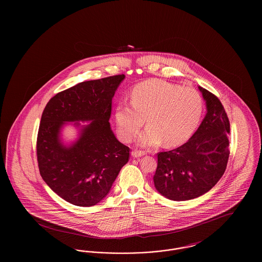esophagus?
<instances>
[{
  "label": "esophagus",
  "mask_w": 262,
  "mask_h": 262,
  "mask_svg": "<svg viewBox=\"0 0 262 262\" xmlns=\"http://www.w3.org/2000/svg\"><path fill=\"white\" fill-rule=\"evenodd\" d=\"M143 155H144V152H141V151L135 150V151L132 152V156H133L134 158H138V157H141V156H143Z\"/></svg>",
  "instance_id": "1"
}]
</instances>
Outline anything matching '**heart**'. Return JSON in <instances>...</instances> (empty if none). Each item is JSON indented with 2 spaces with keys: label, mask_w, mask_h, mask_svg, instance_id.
Here are the masks:
<instances>
[{
  "label": "heart",
  "mask_w": 262,
  "mask_h": 262,
  "mask_svg": "<svg viewBox=\"0 0 262 262\" xmlns=\"http://www.w3.org/2000/svg\"><path fill=\"white\" fill-rule=\"evenodd\" d=\"M202 111L203 101L195 89L154 79L134 88L132 103L118 104L115 121L124 141L133 140L146 119L148 126L137 138L139 146L152 148L163 141L174 146L193 134Z\"/></svg>",
  "instance_id": "heart-1"
}]
</instances>
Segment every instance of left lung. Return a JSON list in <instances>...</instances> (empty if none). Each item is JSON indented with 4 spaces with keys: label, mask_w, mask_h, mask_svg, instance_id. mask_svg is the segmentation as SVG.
Returning a JSON list of instances; mask_svg holds the SVG:
<instances>
[{
    "label": "left lung",
    "mask_w": 262,
    "mask_h": 262,
    "mask_svg": "<svg viewBox=\"0 0 262 262\" xmlns=\"http://www.w3.org/2000/svg\"><path fill=\"white\" fill-rule=\"evenodd\" d=\"M206 115L182 146L158 153L153 177L157 191L168 200L185 201L209 191L224 174L229 159L230 123L220 100L199 86Z\"/></svg>",
    "instance_id": "8db88e82"
}]
</instances>
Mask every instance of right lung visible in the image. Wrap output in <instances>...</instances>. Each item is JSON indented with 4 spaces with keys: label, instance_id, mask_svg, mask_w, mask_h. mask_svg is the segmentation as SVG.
Segmentation results:
<instances>
[{
    "label": "right lung",
    "instance_id": "add662e5",
    "mask_svg": "<svg viewBox=\"0 0 262 262\" xmlns=\"http://www.w3.org/2000/svg\"><path fill=\"white\" fill-rule=\"evenodd\" d=\"M125 77L80 82L51 98L42 114L40 174L54 192L76 206L89 207L104 200L128 161L129 148L117 139L109 123L113 97ZM68 123L77 127L78 137L67 145L61 134Z\"/></svg>",
    "mask_w": 262,
    "mask_h": 262
}]
</instances>
